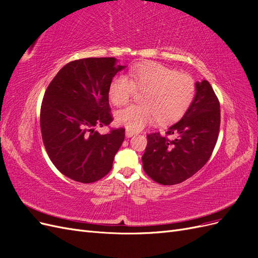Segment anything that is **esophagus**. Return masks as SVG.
I'll list each match as a JSON object with an SVG mask.
<instances>
[{
  "label": "esophagus",
  "mask_w": 258,
  "mask_h": 258,
  "mask_svg": "<svg viewBox=\"0 0 258 258\" xmlns=\"http://www.w3.org/2000/svg\"><path fill=\"white\" fill-rule=\"evenodd\" d=\"M126 136H127L128 138L134 137V136H135V132H134V131H130V130H126Z\"/></svg>",
  "instance_id": "esophagus-1"
}]
</instances>
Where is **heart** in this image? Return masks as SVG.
I'll list each match as a JSON object with an SVG mask.
<instances>
[{"instance_id": "1", "label": "heart", "mask_w": 258, "mask_h": 258, "mask_svg": "<svg viewBox=\"0 0 258 258\" xmlns=\"http://www.w3.org/2000/svg\"><path fill=\"white\" fill-rule=\"evenodd\" d=\"M144 91L142 104L130 105L115 115L117 123L139 131L157 119L159 123L178 120L190 107L196 84L192 77L157 62H144L130 69L129 77L115 75L108 86V98L114 105L129 102L135 90Z\"/></svg>"}]
</instances>
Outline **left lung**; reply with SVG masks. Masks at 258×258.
<instances>
[{
	"mask_svg": "<svg viewBox=\"0 0 258 258\" xmlns=\"http://www.w3.org/2000/svg\"><path fill=\"white\" fill-rule=\"evenodd\" d=\"M220 124V101L212 86L208 81L197 82L190 107L181 120L167 129L166 137L159 132L147 135L142 156L145 173L162 185H174L189 178L210 159Z\"/></svg>",
	"mask_w": 258,
	"mask_h": 258,
	"instance_id": "left-lung-1",
	"label": "left lung"
}]
</instances>
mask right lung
<instances>
[{"instance_id": "obj_1", "label": "right lung", "mask_w": 258, "mask_h": 258, "mask_svg": "<svg viewBox=\"0 0 258 258\" xmlns=\"http://www.w3.org/2000/svg\"><path fill=\"white\" fill-rule=\"evenodd\" d=\"M122 69L115 58L75 60L60 70L45 91L43 143L54 167L73 181L93 183L113 167L124 129L100 135L96 128L113 120L108 86Z\"/></svg>"}]
</instances>
